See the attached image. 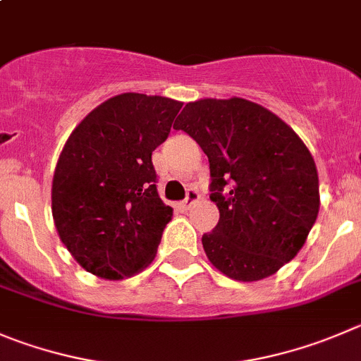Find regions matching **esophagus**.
Listing matches in <instances>:
<instances>
[{
    "mask_svg": "<svg viewBox=\"0 0 361 361\" xmlns=\"http://www.w3.org/2000/svg\"><path fill=\"white\" fill-rule=\"evenodd\" d=\"M197 200H200V192H197L196 188H190V190L187 192L185 201H181V208H183V210H188V208L194 207V204L197 203Z\"/></svg>",
    "mask_w": 361,
    "mask_h": 361,
    "instance_id": "esophagus-1",
    "label": "esophagus"
}]
</instances>
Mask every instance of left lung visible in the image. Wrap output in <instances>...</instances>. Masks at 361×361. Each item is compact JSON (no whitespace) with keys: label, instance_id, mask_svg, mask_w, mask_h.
Listing matches in <instances>:
<instances>
[{"label":"left lung","instance_id":"8db88e82","mask_svg":"<svg viewBox=\"0 0 361 361\" xmlns=\"http://www.w3.org/2000/svg\"><path fill=\"white\" fill-rule=\"evenodd\" d=\"M174 128L210 161V200L221 214L203 235L210 264L237 281L276 274L305 245L319 214V174L308 147L271 110L235 96L190 101Z\"/></svg>","mask_w":361,"mask_h":361}]
</instances>
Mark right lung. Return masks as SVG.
<instances>
[{"label": "right lung", "instance_id": "obj_1", "mask_svg": "<svg viewBox=\"0 0 361 361\" xmlns=\"http://www.w3.org/2000/svg\"><path fill=\"white\" fill-rule=\"evenodd\" d=\"M181 101L124 92L74 128L56 161L51 214L80 267L119 281L157 257L173 208L157 192L151 153L167 139Z\"/></svg>", "mask_w": 361, "mask_h": 361}]
</instances>
